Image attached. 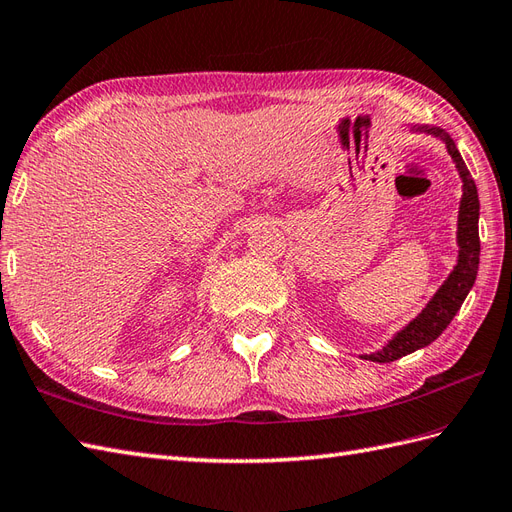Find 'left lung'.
<instances>
[{
  "label": "left lung",
  "mask_w": 512,
  "mask_h": 512,
  "mask_svg": "<svg viewBox=\"0 0 512 512\" xmlns=\"http://www.w3.org/2000/svg\"><path fill=\"white\" fill-rule=\"evenodd\" d=\"M419 131H428L432 136H439L445 147H448V153L452 155V160L458 168V175L463 179V199H461V209H458V261L454 270L450 272L448 281H445L437 294L432 296L430 303L422 309V313L404 329L391 339V342L378 352H372V355H363V359L376 361V363H389L396 361L400 357L411 355V352L428 346L430 342L448 329V324L456 316V311L461 309L463 300L467 298L471 285L476 281L478 274V264H480V235H478V216H480V201H478V190H476V181L471 179L469 170L463 162L461 153H458L454 140L445 134L439 127H415Z\"/></svg>",
  "instance_id": "1"
}]
</instances>
